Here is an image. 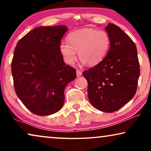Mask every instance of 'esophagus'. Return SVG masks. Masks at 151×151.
Returning <instances> with one entry per match:
<instances>
[{"label": "esophagus", "mask_w": 151, "mask_h": 151, "mask_svg": "<svg viewBox=\"0 0 151 151\" xmlns=\"http://www.w3.org/2000/svg\"><path fill=\"white\" fill-rule=\"evenodd\" d=\"M76 75L77 77H80L82 76V71H80V70H76Z\"/></svg>", "instance_id": "obj_1"}]
</instances>
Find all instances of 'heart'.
<instances>
[{
    "label": "heart",
    "mask_w": 151,
    "mask_h": 151,
    "mask_svg": "<svg viewBox=\"0 0 151 151\" xmlns=\"http://www.w3.org/2000/svg\"><path fill=\"white\" fill-rule=\"evenodd\" d=\"M67 42H61L59 46L60 53L66 64L73 65L77 60L78 52L82 64L95 66L106 56L111 38L105 31L84 28L68 34Z\"/></svg>",
    "instance_id": "b5f03b06"
}]
</instances>
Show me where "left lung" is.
<instances>
[{"label": "left lung", "instance_id": "1", "mask_svg": "<svg viewBox=\"0 0 151 151\" xmlns=\"http://www.w3.org/2000/svg\"><path fill=\"white\" fill-rule=\"evenodd\" d=\"M110 49L103 60L83 71L88 82V97L95 108L103 112L119 110L135 96L140 69L137 48L118 26L105 27Z\"/></svg>", "mask_w": 151, "mask_h": 151}]
</instances>
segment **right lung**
<instances>
[{
  "label": "right lung",
  "mask_w": 151,
  "mask_h": 151,
  "mask_svg": "<svg viewBox=\"0 0 151 151\" xmlns=\"http://www.w3.org/2000/svg\"><path fill=\"white\" fill-rule=\"evenodd\" d=\"M68 28L65 25L39 27L18 41L12 62L16 93L31 112L49 115L60 110L65 88L76 78L66 65L59 46Z\"/></svg>",
  "instance_id": "add662e5"
}]
</instances>
